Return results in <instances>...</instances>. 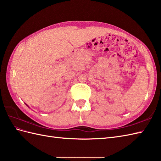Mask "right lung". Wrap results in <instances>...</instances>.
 <instances>
[{"instance_id": "add662e5", "label": "right lung", "mask_w": 161, "mask_h": 161, "mask_svg": "<svg viewBox=\"0 0 161 161\" xmlns=\"http://www.w3.org/2000/svg\"><path fill=\"white\" fill-rule=\"evenodd\" d=\"M26 105H27V104H26Z\"/></svg>"}]
</instances>
